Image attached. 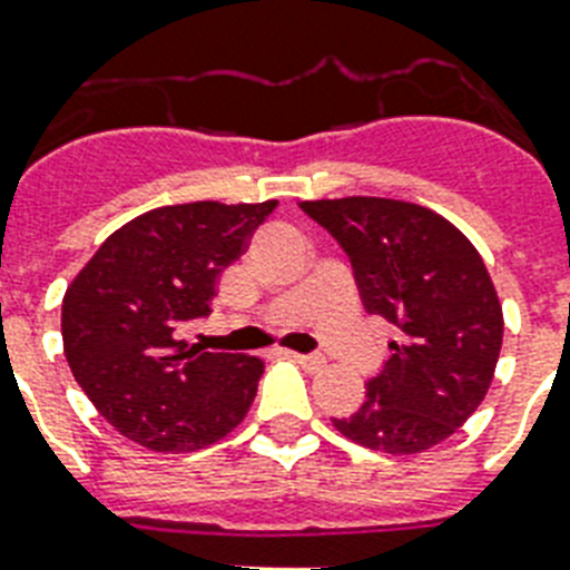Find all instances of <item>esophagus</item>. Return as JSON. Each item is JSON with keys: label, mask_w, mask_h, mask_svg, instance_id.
<instances>
[{"label": "esophagus", "mask_w": 570, "mask_h": 570, "mask_svg": "<svg viewBox=\"0 0 570 570\" xmlns=\"http://www.w3.org/2000/svg\"><path fill=\"white\" fill-rule=\"evenodd\" d=\"M286 357H293L295 364H302L304 370H311V373H316V370H322V366H325V357H320V355H302V352H286Z\"/></svg>", "instance_id": "obj_1"}]
</instances>
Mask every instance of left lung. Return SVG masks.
Returning a JSON list of instances; mask_svg holds the SVG:
<instances>
[{"label":"left lung","mask_w":570,"mask_h":570,"mask_svg":"<svg viewBox=\"0 0 570 570\" xmlns=\"http://www.w3.org/2000/svg\"><path fill=\"white\" fill-rule=\"evenodd\" d=\"M355 266L370 313L399 331L366 402L334 420L366 450L416 455L482 405L503 348V304L473 242L429 206L393 197L304 200Z\"/></svg>","instance_id":"8db88e82"}]
</instances>
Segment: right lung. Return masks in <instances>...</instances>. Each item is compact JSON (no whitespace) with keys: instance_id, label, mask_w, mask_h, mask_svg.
<instances>
[{"instance_id":"obj_1","label":"right lung","mask_w":570,"mask_h":570,"mask_svg":"<svg viewBox=\"0 0 570 570\" xmlns=\"http://www.w3.org/2000/svg\"><path fill=\"white\" fill-rule=\"evenodd\" d=\"M275 206L195 200L150 209L111 233L67 286V364L124 438L154 452H195L245 420L263 361L189 348L177 328L209 313L218 275Z\"/></svg>"}]
</instances>
